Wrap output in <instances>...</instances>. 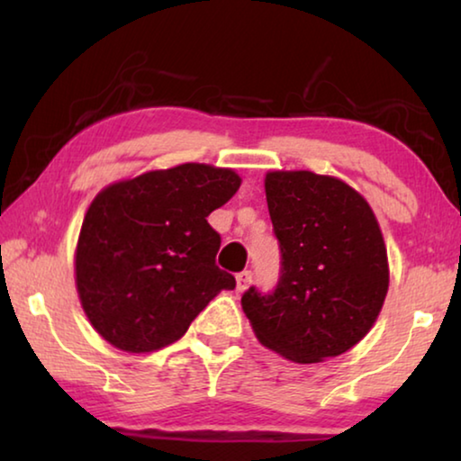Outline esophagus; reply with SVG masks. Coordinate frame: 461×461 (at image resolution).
<instances>
[{"instance_id": "obj_1", "label": "esophagus", "mask_w": 461, "mask_h": 461, "mask_svg": "<svg viewBox=\"0 0 461 461\" xmlns=\"http://www.w3.org/2000/svg\"><path fill=\"white\" fill-rule=\"evenodd\" d=\"M249 283H252V272L249 270H244V272H240V275H236V288L240 293H244L249 286Z\"/></svg>"}]
</instances>
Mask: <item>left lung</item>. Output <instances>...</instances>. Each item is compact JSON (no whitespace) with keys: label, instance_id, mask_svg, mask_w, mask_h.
Returning a JSON list of instances; mask_svg holds the SVG:
<instances>
[{"label":"left lung","instance_id":"1","mask_svg":"<svg viewBox=\"0 0 461 461\" xmlns=\"http://www.w3.org/2000/svg\"><path fill=\"white\" fill-rule=\"evenodd\" d=\"M264 191L283 268L275 293L241 296L254 335L296 364L348 352L376 323L388 293L376 215L354 186L311 170H268Z\"/></svg>","mask_w":461,"mask_h":461}]
</instances>
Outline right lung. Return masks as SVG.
<instances>
[{
  "mask_svg": "<svg viewBox=\"0 0 461 461\" xmlns=\"http://www.w3.org/2000/svg\"><path fill=\"white\" fill-rule=\"evenodd\" d=\"M233 168L185 162L107 185L77 240L75 286L101 338L128 354L181 339L209 301L236 288L215 267L220 233L207 223L240 189Z\"/></svg>",
  "mask_w": 461,
  "mask_h": 461,
  "instance_id": "right-lung-1",
  "label": "right lung"
}]
</instances>
